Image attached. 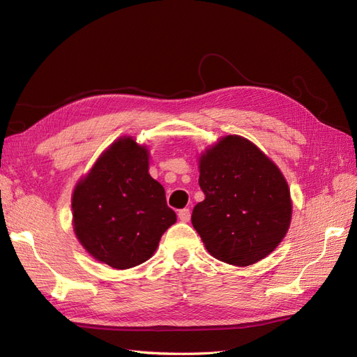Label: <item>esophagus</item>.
<instances>
[{"mask_svg": "<svg viewBox=\"0 0 357 357\" xmlns=\"http://www.w3.org/2000/svg\"><path fill=\"white\" fill-rule=\"evenodd\" d=\"M178 219L181 222H189L190 220V210L189 208H181L178 211Z\"/></svg>", "mask_w": 357, "mask_h": 357, "instance_id": "34e87169", "label": "esophagus"}]
</instances>
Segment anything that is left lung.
Returning <instances> with one entry per match:
<instances>
[{
	"instance_id": "8db88e82",
	"label": "left lung",
	"mask_w": 357,
	"mask_h": 357,
	"mask_svg": "<svg viewBox=\"0 0 357 357\" xmlns=\"http://www.w3.org/2000/svg\"><path fill=\"white\" fill-rule=\"evenodd\" d=\"M199 188L205 198L193 208L192 225L219 261L248 266L284 238L291 218L287 181L248 139L228 135L205 150Z\"/></svg>"
}]
</instances>
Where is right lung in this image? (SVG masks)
Instances as JSON below:
<instances>
[{
    "label": "right lung",
    "instance_id": "obj_1",
    "mask_svg": "<svg viewBox=\"0 0 357 357\" xmlns=\"http://www.w3.org/2000/svg\"><path fill=\"white\" fill-rule=\"evenodd\" d=\"M74 232L96 261L128 269L152 257L177 220L160 183L149 174V150L131 137L114 142L73 193Z\"/></svg>",
    "mask_w": 357,
    "mask_h": 357
}]
</instances>
